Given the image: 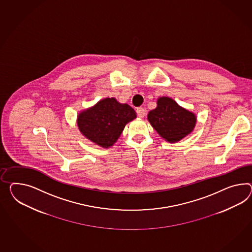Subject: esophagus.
<instances>
[{
    "mask_svg": "<svg viewBox=\"0 0 252 252\" xmlns=\"http://www.w3.org/2000/svg\"><path fill=\"white\" fill-rule=\"evenodd\" d=\"M136 112H137V115L140 117V118H143V117L145 116V114H146V111H145L143 108H138L136 110Z\"/></svg>",
    "mask_w": 252,
    "mask_h": 252,
    "instance_id": "1",
    "label": "esophagus"
}]
</instances>
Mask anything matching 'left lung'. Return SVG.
<instances>
[{
	"mask_svg": "<svg viewBox=\"0 0 252 252\" xmlns=\"http://www.w3.org/2000/svg\"><path fill=\"white\" fill-rule=\"evenodd\" d=\"M149 123L165 142L175 143L189 135L196 124L193 111L181 107L172 97H160L155 110L149 112Z\"/></svg>",
	"mask_w": 252,
	"mask_h": 252,
	"instance_id": "8db88e82",
	"label": "left lung"
}]
</instances>
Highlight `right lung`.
<instances>
[{
	"instance_id": "add662e5",
	"label": "right lung",
	"mask_w": 252,
	"mask_h": 252,
	"mask_svg": "<svg viewBox=\"0 0 252 252\" xmlns=\"http://www.w3.org/2000/svg\"><path fill=\"white\" fill-rule=\"evenodd\" d=\"M135 110L115 97H106L91 108L81 110L77 125L81 134L102 148H110L118 141L126 124L136 119Z\"/></svg>"
}]
</instances>
